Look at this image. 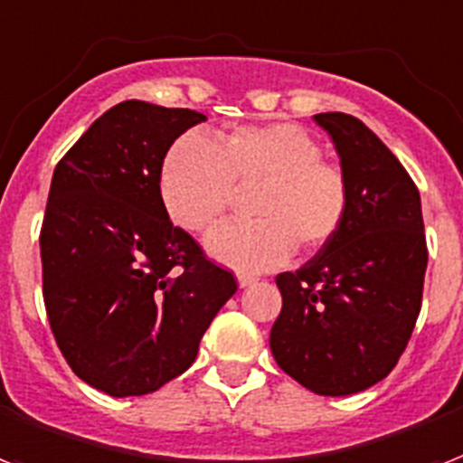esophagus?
<instances>
[{"instance_id": "34e87169", "label": "esophagus", "mask_w": 463, "mask_h": 463, "mask_svg": "<svg viewBox=\"0 0 463 463\" xmlns=\"http://www.w3.org/2000/svg\"><path fill=\"white\" fill-rule=\"evenodd\" d=\"M250 284H255L253 275H239V287H241V289H246V287H250Z\"/></svg>"}]
</instances>
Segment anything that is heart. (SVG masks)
<instances>
[{
  "mask_svg": "<svg viewBox=\"0 0 463 463\" xmlns=\"http://www.w3.org/2000/svg\"><path fill=\"white\" fill-rule=\"evenodd\" d=\"M250 184H260L250 201L255 220L208 236L210 255L241 272L282 265L296 243L306 253L325 249L349 214L346 174L323 160L313 133L289 121L236 127L217 143L186 133L169 146L157 174L162 208L194 234L217 227L236 186Z\"/></svg>",
  "mask_w": 463,
  "mask_h": 463,
  "instance_id": "heart-1",
  "label": "heart"
}]
</instances>
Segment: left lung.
Listing matches in <instances>:
<instances>
[{"instance_id":"left-lung-1","label":"left lung","mask_w":463,"mask_h":463,"mask_svg":"<svg viewBox=\"0 0 463 463\" xmlns=\"http://www.w3.org/2000/svg\"><path fill=\"white\" fill-rule=\"evenodd\" d=\"M313 119L335 143L351 205L325 249L277 275L282 313L269 349L306 390L346 397L387 378L404 354L420 313L428 246L419 188L390 147L351 114Z\"/></svg>"}]
</instances>
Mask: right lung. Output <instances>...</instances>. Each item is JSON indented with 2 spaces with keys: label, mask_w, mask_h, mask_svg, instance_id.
I'll use <instances>...</instances> for the list:
<instances>
[{
  "label": "right lung",
  "mask_w": 463,
  "mask_h": 463,
  "mask_svg": "<svg viewBox=\"0 0 463 463\" xmlns=\"http://www.w3.org/2000/svg\"><path fill=\"white\" fill-rule=\"evenodd\" d=\"M194 109L127 99L59 160L40 232L43 296L66 364L109 397H140L191 368L198 344L234 296L165 213L157 174Z\"/></svg>",
  "instance_id": "obj_1"
}]
</instances>
